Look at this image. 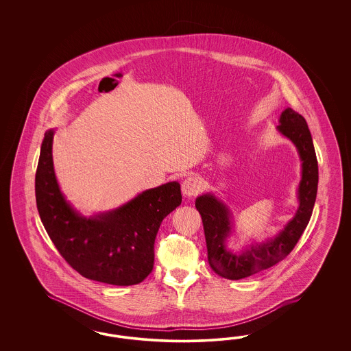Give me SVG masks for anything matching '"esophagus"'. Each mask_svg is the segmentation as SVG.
<instances>
[{
  "label": "esophagus",
  "instance_id": "34e87169",
  "mask_svg": "<svg viewBox=\"0 0 351 351\" xmlns=\"http://www.w3.org/2000/svg\"><path fill=\"white\" fill-rule=\"evenodd\" d=\"M202 181H201V179H198V178H194V176L185 179V180L182 181V184H181L182 194L185 197H189V198L198 195L202 191Z\"/></svg>",
  "mask_w": 351,
  "mask_h": 351
}]
</instances>
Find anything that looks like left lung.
<instances>
[{"mask_svg": "<svg viewBox=\"0 0 351 351\" xmlns=\"http://www.w3.org/2000/svg\"><path fill=\"white\" fill-rule=\"evenodd\" d=\"M278 122L276 131L292 141L301 160L298 211L282 230L261 242L250 241L242 250L234 251L229 242L230 238H237V230L229 206L213 193L195 198V207L202 216L208 263L225 279L254 276L282 261L293 250L311 217L318 191V162L308 123L292 108H286Z\"/></svg>", "mask_w": 351, "mask_h": 351, "instance_id": "obj_1", "label": "left lung"}]
</instances>
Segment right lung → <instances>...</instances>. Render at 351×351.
<instances>
[{
    "label": "right lung",
    "mask_w": 351,
    "mask_h": 351,
    "mask_svg": "<svg viewBox=\"0 0 351 351\" xmlns=\"http://www.w3.org/2000/svg\"><path fill=\"white\" fill-rule=\"evenodd\" d=\"M55 128L45 132L36 172V202L43 226L66 263L87 279L134 286L153 270L162 220L181 204L180 184L138 193L114 210L85 216L66 199L53 170Z\"/></svg>",
    "instance_id": "1"
}]
</instances>
